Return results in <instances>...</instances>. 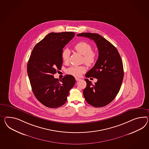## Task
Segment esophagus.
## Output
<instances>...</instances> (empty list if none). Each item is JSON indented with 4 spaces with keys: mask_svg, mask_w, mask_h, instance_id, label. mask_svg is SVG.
Here are the masks:
<instances>
[{
    "mask_svg": "<svg viewBox=\"0 0 149 149\" xmlns=\"http://www.w3.org/2000/svg\"><path fill=\"white\" fill-rule=\"evenodd\" d=\"M75 79H76V80L77 81H78V80H80V78H77V77H76V78H75Z\"/></svg>",
    "mask_w": 149,
    "mask_h": 149,
    "instance_id": "obj_1",
    "label": "esophagus"
}]
</instances>
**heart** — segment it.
I'll return each instance as SVG.
<instances>
[{
  "instance_id": "obj_1",
  "label": "heart",
  "mask_w": 149,
  "mask_h": 149,
  "mask_svg": "<svg viewBox=\"0 0 149 149\" xmlns=\"http://www.w3.org/2000/svg\"><path fill=\"white\" fill-rule=\"evenodd\" d=\"M74 49L78 52L83 55V61L88 66L94 65L97 59L98 54L95 51H92V47L88 42H78L74 46ZM70 52L68 49L63 50L61 57L65 63L69 61ZM86 71V68L84 66H72L67 70V73L74 77L80 76Z\"/></svg>"
}]
</instances>
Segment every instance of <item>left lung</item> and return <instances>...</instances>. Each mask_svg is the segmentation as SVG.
Masks as SVG:
<instances>
[{
	"instance_id": "left-lung-1",
	"label": "left lung",
	"mask_w": 149,
	"mask_h": 149,
	"mask_svg": "<svg viewBox=\"0 0 149 149\" xmlns=\"http://www.w3.org/2000/svg\"><path fill=\"white\" fill-rule=\"evenodd\" d=\"M77 36L93 40L99 51L94 67L85 74L86 78H95L97 81L93 84L85 79L86 87L83 91L84 98L93 107H105L115 99L121 87L124 77L122 59L117 49L102 36L93 33Z\"/></svg>"
}]
</instances>
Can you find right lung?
<instances>
[{"instance_id":"add662e5","label":"right lung","mask_w":149,"mask_h":149,"mask_svg":"<svg viewBox=\"0 0 149 149\" xmlns=\"http://www.w3.org/2000/svg\"><path fill=\"white\" fill-rule=\"evenodd\" d=\"M74 37L72 32H52L34 46L27 63V71L32 91L44 106L56 108L64 105L69 91L76 83L67 74L61 80L54 78L61 69L63 48Z\"/></svg>"}]
</instances>
